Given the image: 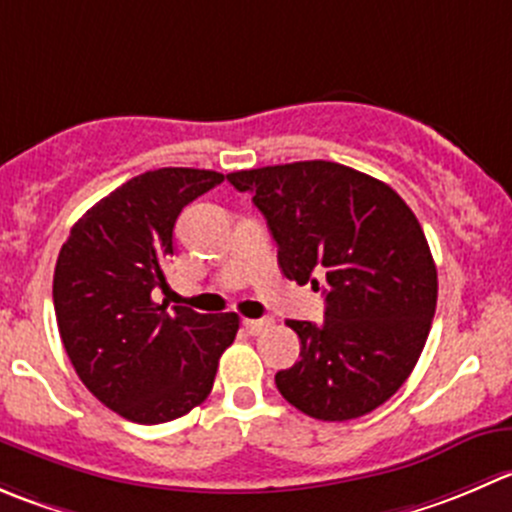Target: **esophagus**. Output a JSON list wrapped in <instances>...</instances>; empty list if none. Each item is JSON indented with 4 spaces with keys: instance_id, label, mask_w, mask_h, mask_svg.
Instances as JSON below:
<instances>
[{
    "instance_id": "1",
    "label": "esophagus",
    "mask_w": 512,
    "mask_h": 512,
    "mask_svg": "<svg viewBox=\"0 0 512 512\" xmlns=\"http://www.w3.org/2000/svg\"><path fill=\"white\" fill-rule=\"evenodd\" d=\"M270 325H272V320H267V317H262V320H242V327H245L250 335H260V332L267 330Z\"/></svg>"
}]
</instances>
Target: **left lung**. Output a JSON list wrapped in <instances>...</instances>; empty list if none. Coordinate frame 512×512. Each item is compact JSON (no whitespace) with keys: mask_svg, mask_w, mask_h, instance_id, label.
<instances>
[{"mask_svg":"<svg viewBox=\"0 0 512 512\" xmlns=\"http://www.w3.org/2000/svg\"><path fill=\"white\" fill-rule=\"evenodd\" d=\"M250 192L277 242L287 280L320 290L325 320H287L300 360L275 375L282 398L315 420L360 418L393 398L413 372L438 302L428 240L385 182L310 160L227 175Z\"/></svg>","mask_w":512,"mask_h":512,"instance_id":"1","label":"left lung"}]
</instances>
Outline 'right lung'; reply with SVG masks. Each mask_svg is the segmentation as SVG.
<instances>
[{
  "label": "right lung",
  "mask_w": 512,
  "mask_h": 512,
  "mask_svg": "<svg viewBox=\"0 0 512 512\" xmlns=\"http://www.w3.org/2000/svg\"><path fill=\"white\" fill-rule=\"evenodd\" d=\"M225 175L162 167L132 177L74 222L54 267L64 350L89 393L140 425L182 418L210 395L235 312L200 315L152 300L167 287L175 222Z\"/></svg>",
  "instance_id": "add662e5"
}]
</instances>
